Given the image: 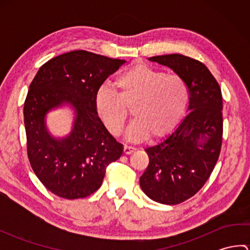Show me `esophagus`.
I'll use <instances>...</instances> for the list:
<instances>
[{
    "label": "esophagus",
    "mask_w": 250,
    "mask_h": 250,
    "mask_svg": "<svg viewBox=\"0 0 250 250\" xmlns=\"http://www.w3.org/2000/svg\"><path fill=\"white\" fill-rule=\"evenodd\" d=\"M135 151V148L133 147H130V146H124V153L125 155H131V153H133Z\"/></svg>",
    "instance_id": "esophagus-1"
}]
</instances>
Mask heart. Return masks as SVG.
<instances>
[{
  "mask_svg": "<svg viewBox=\"0 0 250 250\" xmlns=\"http://www.w3.org/2000/svg\"><path fill=\"white\" fill-rule=\"evenodd\" d=\"M119 92L102 87L95 94V110L109 133L118 136L132 108L134 120L126 131L130 141L148 136L161 140L176 130L189 104L183 77L167 74L146 63H133L115 81Z\"/></svg>",
  "mask_w": 250,
  "mask_h": 250,
  "instance_id": "heart-1",
  "label": "heart"
}]
</instances>
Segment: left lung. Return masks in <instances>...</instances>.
<instances>
[{
    "label": "left lung",
    "mask_w": 250,
    "mask_h": 250,
    "mask_svg": "<svg viewBox=\"0 0 250 250\" xmlns=\"http://www.w3.org/2000/svg\"><path fill=\"white\" fill-rule=\"evenodd\" d=\"M171 67L189 88L190 113L160 144L146 149L149 164L140 178L153 201L176 205L203 187L218 160L224 119L219 83L199 60L173 54L149 58Z\"/></svg>",
    "instance_id": "obj_1"
}]
</instances>
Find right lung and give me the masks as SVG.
Wrapping results in <instances>:
<instances>
[{
    "mask_svg": "<svg viewBox=\"0 0 250 250\" xmlns=\"http://www.w3.org/2000/svg\"><path fill=\"white\" fill-rule=\"evenodd\" d=\"M125 60L86 50L52 58L40 67L23 107L26 150L31 167L45 187L63 199H83L103 183L106 167L122 155V145L106 130L95 110V94ZM62 103L77 109L72 133L55 140L44 115Z\"/></svg>",
    "mask_w": 250,
    "mask_h": 250,
    "instance_id": "obj_1",
    "label": "right lung"
}]
</instances>
